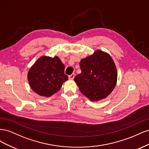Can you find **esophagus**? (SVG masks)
<instances>
[{
	"label": "esophagus",
	"instance_id": "obj_1",
	"mask_svg": "<svg viewBox=\"0 0 149 149\" xmlns=\"http://www.w3.org/2000/svg\"><path fill=\"white\" fill-rule=\"evenodd\" d=\"M74 76H75V74L74 73H73V74H71V75H70L68 76V78H69L70 79H73L74 78Z\"/></svg>",
	"mask_w": 149,
	"mask_h": 149
}]
</instances>
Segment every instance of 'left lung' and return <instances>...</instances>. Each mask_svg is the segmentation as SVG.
<instances>
[{
  "label": "left lung",
  "instance_id": "1",
  "mask_svg": "<svg viewBox=\"0 0 149 149\" xmlns=\"http://www.w3.org/2000/svg\"><path fill=\"white\" fill-rule=\"evenodd\" d=\"M79 65L81 73L74 79L81 93L93 102L109 96L118 80L116 66L109 54L96 49L81 60Z\"/></svg>",
  "mask_w": 149,
  "mask_h": 149
}]
</instances>
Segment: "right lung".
I'll list each match as a JSON object with an SVG mask.
<instances>
[{
	"label": "right lung",
	"mask_w": 149,
	"mask_h": 149,
	"mask_svg": "<svg viewBox=\"0 0 149 149\" xmlns=\"http://www.w3.org/2000/svg\"><path fill=\"white\" fill-rule=\"evenodd\" d=\"M31 89L38 95L49 97L60 91L68 79L65 65L59 57L42 56L30 67L27 74Z\"/></svg>",
	"instance_id": "1"
}]
</instances>
